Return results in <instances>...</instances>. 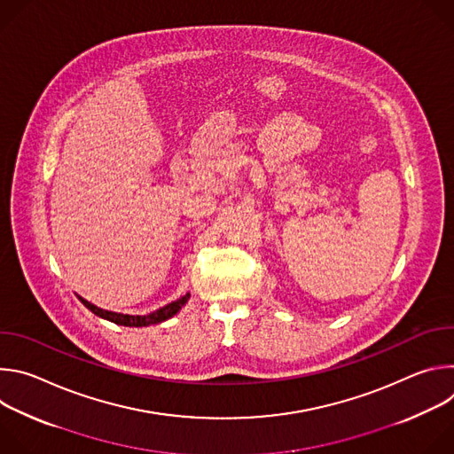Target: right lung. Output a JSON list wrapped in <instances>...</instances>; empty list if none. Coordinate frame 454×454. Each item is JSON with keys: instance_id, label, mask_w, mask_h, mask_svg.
<instances>
[{"instance_id": "right-lung-1", "label": "right lung", "mask_w": 454, "mask_h": 454, "mask_svg": "<svg viewBox=\"0 0 454 454\" xmlns=\"http://www.w3.org/2000/svg\"><path fill=\"white\" fill-rule=\"evenodd\" d=\"M188 298H190V294H184V296H181L179 300H176V301H172V303H167L165 307H160V309L154 310V312H149V314H145V316H131V314H120V312L102 310V309L95 307L93 303H90L88 300H84V298L79 296V300H81L93 314H97V316H100V317H104V319H109V321L116 323V325H123V327H147V325H154V323H161V321L172 317V316L188 301Z\"/></svg>"}]
</instances>
